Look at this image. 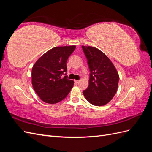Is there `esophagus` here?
<instances>
[{"label":"esophagus","mask_w":152,"mask_h":152,"mask_svg":"<svg viewBox=\"0 0 152 152\" xmlns=\"http://www.w3.org/2000/svg\"><path fill=\"white\" fill-rule=\"evenodd\" d=\"M74 82H75L76 84H77V83H79V80H74Z\"/></svg>","instance_id":"obj_1"}]
</instances>
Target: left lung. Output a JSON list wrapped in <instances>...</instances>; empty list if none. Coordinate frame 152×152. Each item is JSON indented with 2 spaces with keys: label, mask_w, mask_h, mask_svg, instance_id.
I'll return each mask as SVG.
<instances>
[{
  "label": "left lung",
  "mask_w": 152,
  "mask_h": 152,
  "mask_svg": "<svg viewBox=\"0 0 152 152\" xmlns=\"http://www.w3.org/2000/svg\"><path fill=\"white\" fill-rule=\"evenodd\" d=\"M88 63L89 86L83 91L86 99L95 106H103L115 94L119 80L118 73L108 56L98 49L82 45Z\"/></svg>",
  "instance_id": "8db88e82"
}]
</instances>
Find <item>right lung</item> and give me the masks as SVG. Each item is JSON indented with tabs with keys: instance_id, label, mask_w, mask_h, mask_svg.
Returning a JSON list of instances; mask_svg holds the SVG:
<instances>
[{
	"instance_id": "1",
	"label": "right lung",
	"mask_w": 152,
	"mask_h": 152,
	"mask_svg": "<svg viewBox=\"0 0 152 152\" xmlns=\"http://www.w3.org/2000/svg\"><path fill=\"white\" fill-rule=\"evenodd\" d=\"M76 46L56 47L44 53L31 70V83L35 93L45 103L54 104L65 99L73 86L65 73L66 61ZM65 75L63 77L62 75Z\"/></svg>"
}]
</instances>
